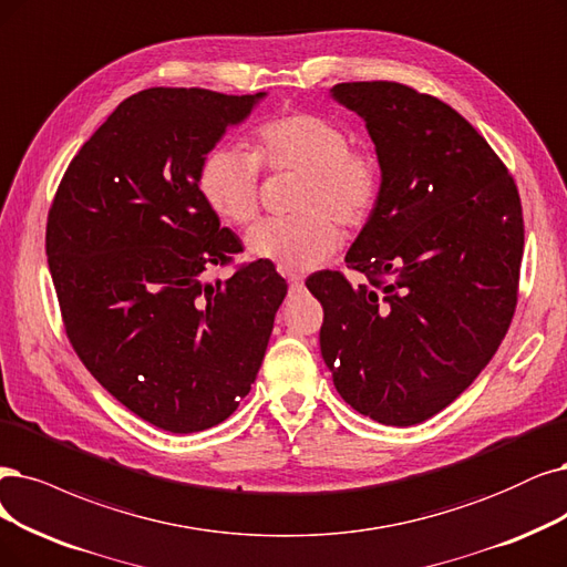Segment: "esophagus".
I'll use <instances>...</instances> for the list:
<instances>
[{
  "label": "esophagus",
  "instance_id": "1",
  "mask_svg": "<svg viewBox=\"0 0 567 567\" xmlns=\"http://www.w3.org/2000/svg\"><path fill=\"white\" fill-rule=\"evenodd\" d=\"M301 291H303V280L291 278V280H289V297H299Z\"/></svg>",
  "mask_w": 567,
  "mask_h": 567
}]
</instances>
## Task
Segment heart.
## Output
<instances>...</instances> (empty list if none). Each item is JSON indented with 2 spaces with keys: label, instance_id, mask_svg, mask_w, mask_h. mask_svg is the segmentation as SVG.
Returning <instances> with one entry per match:
<instances>
[{
  "label": "heart",
  "instance_id": "b5f03b06",
  "mask_svg": "<svg viewBox=\"0 0 567 567\" xmlns=\"http://www.w3.org/2000/svg\"><path fill=\"white\" fill-rule=\"evenodd\" d=\"M301 171L295 209L270 217L247 234L251 255L285 272H308L339 249L348 228L369 221L381 198L383 173L371 152L350 146L339 121L318 112H289L264 121L255 131V154L240 146H217L198 173V186L215 213L236 226L259 215L261 165Z\"/></svg>",
  "mask_w": 567,
  "mask_h": 567
}]
</instances>
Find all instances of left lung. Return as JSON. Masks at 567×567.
Masks as SVG:
<instances>
[{"instance_id": "1", "label": "left lung", "mask_w": 567, "mask_h": 567, "mask_svg": "<svg viewBox=\"0 0 567 567\" xmlns=\"http://www.w3.org/2000/svg\"><path fill=\"white\" fill-rule=\"evenodd\" d=\"M364 118L383 186L343 272L308 278L322 303L320 348L343 400L409 427L446 409L512 324L523 257L514 177L446 102L394 81L337 83Z\"/></svg>"}]
</instances>
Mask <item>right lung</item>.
I'll list each match as a JSON object with an SVG mask.
<instances>
[{
	"label": "right lung",
	"mask_w": 567,
	"mask_h": 567,
	"mask_svg": "<svg viewBox=\"0 0 567 567\" xmlns=\"http://www.w3.org/2000/svg\"><path fill=\"white\" fill-rule=\"evenodd\" d=\"M264 95L125 97L72 158L49 209V268L74 352L165 432H200L238 409L287 295L266 259L205 280L243 245L205 200L200 163Z\"/></svg>",
	"instance_id": "obj_1"
}]
</instances>
